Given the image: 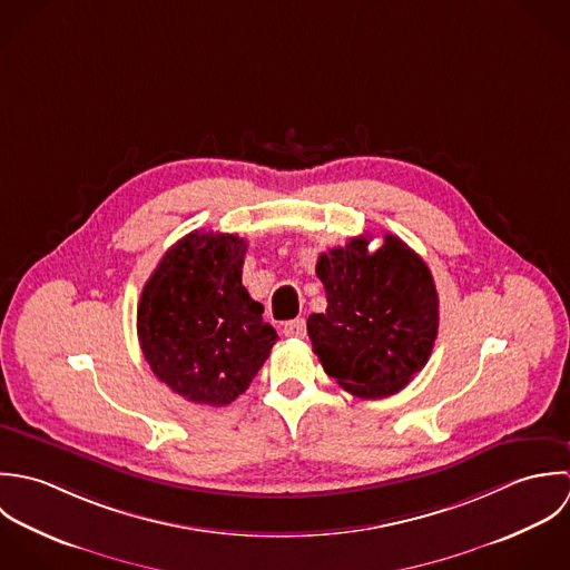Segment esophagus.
Listing matches in <instances>:
<instances>
[{"mask_svg":"<svg viewBox=\"0 0 570 570\" xmlns=\"http://www.w3.org/2000/svg\"><path fill=\"white\" fill-rule=\"evenodd\" d=\"M284 335L293 340H302L306 335V322L304 320H293L284 324Z\"/></svg>","mask_w":570,"mask_h":570,"instance_id":"1","label":"esophagus"}]
</instances>
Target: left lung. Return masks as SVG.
Segmentation results:
<instances>
[{
  "mask_svg": "<svg viewBox=\"0 0 570 570\" xmlns=\"http://www.w3.org/2000/svg\"><path fill=\"white\" fill-rule=\"evenodd\" d=\"M367 235L320 255L328 308L308 337L328 376L358 399H383L421 372L439 335V293L428 264L396 235L370 253Z\"/></svg>",
  "mask_w": 570,
  "mask_h": 570,
  "instance_id": "left-lung-1",
  "label": "left lung"
}]
</instances>
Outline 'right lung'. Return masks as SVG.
<instances>
[{
  "instance_id": "right-lung-1",
  "label": "right lung",
  "mask_w": 570,
  "mask_h": 570,
  "mask_svg": "<svg viewBox=\"0 0 570 570\" xmlns=\"http://www.w3.org/2000/svg\"><path fill=\"white\" fill-rule=\"evenodd\" d=\"M246 242L194 230L178 239L147 279L136 315L151 372L200 405H227L253 381L277 342L264 306L242 286Z\"/></svg>"
}]
</instances>
